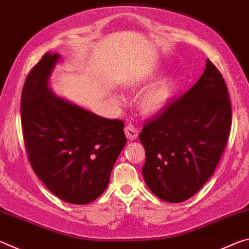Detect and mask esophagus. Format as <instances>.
I'll return each instance as SVG.
<instances>
[{"label": "esophagus", "instance_id": "1", "mask_svg": "<svg viewBox=\"0 0 249 249\" xmlns=\"http://www.w3.org/2000/svg\"><path fill=\"white\" fill-rule=\"evenodd\" d=\"M125 134H126V137H127V140L134 141L136 140L138 136V129L136 127H134L133 125H126Z\"/></svg>", "mask_w": 249, "mask_h": 249}]
</instances>
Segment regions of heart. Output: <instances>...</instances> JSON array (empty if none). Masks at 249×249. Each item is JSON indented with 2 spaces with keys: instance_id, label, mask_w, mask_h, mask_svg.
I'll use <instances>...</instances> for the list:
<instances>
[{
  "instance_id": "1",
  "label": "heart",
  "mask_w": 249,
  "mask_h": 249,
  "mask_svg": "<svg viewBox=\"0 0 249 249\" xmlns=\"http://www.w3.org/2000/svg\"><path fill=\"white\" fill-rule=\"evenodd\" d=\"M176 81L172 78L159 80L150 86L138 100V107L144 114H155L160 112L170 102L176 91ZM117 101L120 99L115 98Z\"/></svg>"
}]
</instances>
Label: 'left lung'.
<instances>
[{"label": "left lung", "instance_id": "left-lung-1", "mask_svg": "<svg viewBox=\"0 0 249 249\" xmlns=\"http://www.w3.org/2000/svg\"><path fill=\"white\" fill-rule=\"evenodd\" d=\"M231 124L229 90L208 59L195 86L146 121L140 134L146 153L142 177L150 191L171 203L195 196L215 170Z\"/></svg>", "mask_w": 249, "mask_h": 249}]
</instances>
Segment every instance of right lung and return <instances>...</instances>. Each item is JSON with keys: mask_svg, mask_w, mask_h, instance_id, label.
<instances>
[{"mask_svg": "<svg viewBox=\"0 0 249 249\" xmlns=\"http://www.w3.org/2000/svg\"><path fill=\"white\" fill-rule=\"evenodd\" d=\"M59 57L45 53L24 83V144L34 172L54 196L68 203L87 204L107 187L126 144L124 123L93 114L50 91L48 79Z\"/></svg>", "mask_w": 249, "mask_h": 249, "instance_id": "right-lung-1", "label": "right lung"}]
</instances>
